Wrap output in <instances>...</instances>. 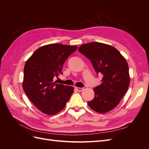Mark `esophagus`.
<instances>
[{
  "mask_svg": "<svg viewBox=\"0 0 149 149\" xmlns=\"http://www.w3.org/2000/svg\"><path fill=\"white\" fill-rule=\"evenodd\" d=\"M75 89L77 90L78 91H81L83 90V88H78V87H75Z\"/></svg>",
  "mask_w": 149,
  "mask_h": 149,
  "instance_id": "34e87169",
  "label": "esophagus"
}]
</instances>
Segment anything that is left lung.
Returning a JSON list of instances; mask_svg holds the SVG:
<instances>
[{
  "label": "left lung",
  "mask_w": 149,
  "mask_h": 149,
  "mask_svg": "<svg viewBox=\"0 0 149 149\" xmlns=\"http://www.w3.org/2000/svg\"><path fill=\"white\" fill-rule=\"evenodd\" d=\"M78 51L91 61L97 74H102V83L94 88L95 96L88 106L99 113L113 109L129 86L127 61L116 48L102 43L84 44Z\"/></svg>",
  "instance_id": "1"
}]
</instances>
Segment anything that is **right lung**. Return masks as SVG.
<instances>
[{"label":"right lung","mask_w":149,"mask_h":149,"mask_svg":"<svg viewBox=\"0 0 149 149\" xmlns=\"http://www.w3.org/2000/svg\"><path fill=\"white\" fill-rule=\"evenodd\" d=\"M77 46L60 43L38 48L26 61L24 70L23 88L33 104L44 114L54 115L64 109L73 87L56 84L53 78L62 74V67Z\"/></svg>","instance_id":"right-lung-1"}]
</instances>
